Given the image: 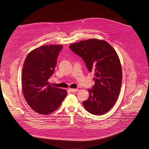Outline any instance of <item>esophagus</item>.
Listing matches in <instances>:
<instances>
[{"mask_svg":"<svg viewBox=\"0 0 149 149\" xmlns=\"http://www.w3.org/2000/svg\"><path fill=\"white\" fill-rule=\"evenodd\" d=\"M69 91L71 92H76L78 91V88H69Z\"/></svg>","mask_w":149,"mask_h":149,"instance_id":"1","label":"esophagus"}]
</instances>
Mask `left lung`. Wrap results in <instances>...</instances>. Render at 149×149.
Listing matches in <instances>:
<instances>
[{
	"instance_id": "8db88e82",
	"label": "left lung",
	"mask_w": 149,
	"mask_h": 149,
	"mask_svg": "<svg viewBox=\"0 0 149 149\" xmlns=\"http://www.w3.org/2000/svg\"><path fill=\"white\" fill-rule=\"evenodd\" d=\"M69 48L82 57L89 71L95 72V84L88 89L84 107L95 115L107 113L115 104L121 88L122 70L117 53L107 41L94 38L71 44Z\"/></svg>"
}]
</instances>
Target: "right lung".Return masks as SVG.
<instances>
[{
	"instance_id": "obj_1",
	"label": "right lung",
	"mask_w": 149,
	"mask_h": 149,
	"mask_svg": "<svg viewBox=\"0 0 149 149\" xmlns=\"http://www.w3.org/2000/svg\"><path fill=\"white\" fill-rule=\"evenodd\" d=\"M62 45H47L30 52L22 69V86L25 100L33 111L47 115L61 106L67 91L49 84Z\"/></svg>"
}]
</instances>
